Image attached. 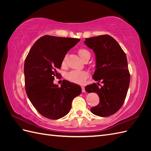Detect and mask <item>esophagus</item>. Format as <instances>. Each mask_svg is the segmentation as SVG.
Listing matches in <instances>:
<instances>
[{"label": "esophagus", "mask_w": 151, "mask_h": 151, "mask_svg": "<svg viewBox=\"0 0 151 151\" xmlns=\"http://www.w3.org/2000/svg\"><path fill=\"white\" fill-rule=\"evenodd\" d=\"M82 92H85L86 91H85V87H84V86H82Z\"/></svg>", "instance_id": "34e87169"}]
</instances>
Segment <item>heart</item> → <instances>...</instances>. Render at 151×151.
Masks as SVG:
<instances>
[{
	"label": "heart",
	"mask_w": 151,
	"mask_h": 151,
	"mask_svg": "<svg viewBox=\"0 0 151 151\" xmlns=\"http://www.w3.org/2000/svg\"><path fill=\"white\" fill-rule=\"evenodd\" d=\"M78 54L83 60H84L86 58L90 56V53L89 51L86 49H84V48L78 49ZM66 63L67 57L65 56H63L62 62H61V65L62 67H65L66 66ZM89 73L86 70H71L67 74L65 78L69 81L75 83V84H83L87 79Z\"/></svg>",
	"instance_id": "obj_1"
}]
</instances>
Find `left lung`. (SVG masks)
I'll list each match as a JSON object with an SVG mask.
<instances>
[{
    "mask_svg": "<svg viewBox=\"0 0 151 151\" xmlns=\"http://www.w3.org/2000/svg\"><path fill=\"white\" fill-rule=\"evenodd\" d=\"M84 43L95 54L93 78L103 84L99 88L93 83L85 88L88 93H97L100 99L91 111L100 117L110 116L123 106L129 89L130 75L127 56L116 40L109 35L86 38Z\"/></svg>",
    "mask_w": 151,
    "mask_h": 151,
    "instance_id": "obj_1",
    "label": "left lung"
}]
</instances>
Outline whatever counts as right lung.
<instances>
[{"label":"right lung","instance_id":"obj_1","mask_svg":"<svg viewBox=\"0 0 151 151\" xmlns=\"http://www.w3.org/2000/svg\"><path fill=\"white\" fill-rule=\"evenodd\" d=\"M77 38L44 36L31 48L24 65L25 89L37 111L50 119H58L69 113L73 99L81 93L77 84L63 81L54 84L57 69L67 51L78 41Z\"/></svg>","mask_w":151,"mask_h":151}]
</instances>
